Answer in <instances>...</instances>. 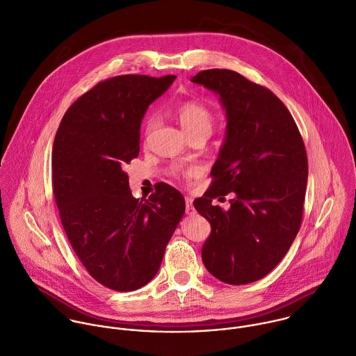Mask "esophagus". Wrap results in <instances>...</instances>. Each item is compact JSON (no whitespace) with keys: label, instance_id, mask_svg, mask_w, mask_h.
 I'll list each match as a JSON object with an SVG mask.
<instances>
[{"label":"esophagus","instance_id":"esophagus-1","mask_svg":"<svg viewBox=\"0 0 356 356\" xmlns=\"http://www.w3.org/2000/svg\"><path fill=\"white\" fill-rule=\"evenodd\" d=\"M186 213H187V215H193V213H194L193 200H191L190 197H186Z\"/></svg>","mask_w":356,"mask_h":356}]
</instances>
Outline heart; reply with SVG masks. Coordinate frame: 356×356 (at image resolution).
<instances>
[{
	"label": "heart",
	"mask_w": 356,
	"mask_h": 356,
	"mask_svg": "<svg viewBox=\"0 0 356 356\" xmlns=\"http://www.w3.org/2000/svg\"><path fill=\"white\" fill-rule=\"evenodd\" d=\"M175 116L181 124L183 130L190 136H209L213 129V113L202 104L197 101H184L175 108ZM152 120L148 122L147 130L152 127Z\"/></svg>",
	"instance_id": "heart-1"
}]
</instances>
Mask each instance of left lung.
<instances>
[{
    "mask_svg": "<svg viewBox=\"0 0 356 356\" xmlns=\"http://www.w3.org/2000/svg\"><path fill=\"white\" fill-rule=\"evenodd\" d=\"M191 81L219 95L227 119L212 184L194 200L212 229L202 262L223 283L248 284L279 265L301 227L305 145L290 111L269 88L229 69L202 70ZM229 192L235 195L230 210L211 205Z\"/></svg>",
    "mask_w": 356,
    "mask_h": 356,
    "instance_id": "1",
    "label": "left lung"
}]
</instances>
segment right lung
Here are the masks:
<instances>
[{"instance_id":"add662e5","label":"right lung","mask_w":356,"mask_h":356,"mask_svg":"<svg viewBox=\"0 0 356 356\" xmlns=\"http://www.w3.org/2000/svg\"><path fill=\"white\" fill-rule=\"evenodd\" d=\"M176 76L123 74L76 99L52 147V190L69 243L90 273L115 291H134L158 273L186 211L162 183L136 200L124 166L140 152L141 120Z\"/></svg>"}]
</instances>
